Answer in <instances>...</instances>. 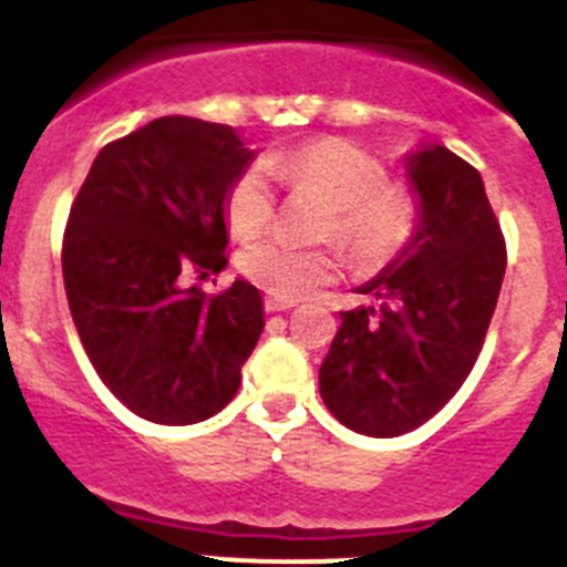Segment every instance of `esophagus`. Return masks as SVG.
I'll list each match as a JSON object with an SVG mask.
<instances>
[{
	"label": "esophagus",
	"mask_w": 567,
	"mask_h": 567,
	"mask_svg": "<svg viewBox=\"0 0 567 567\" xmlns=\"http://www.w3.org/2000/svg\"><path fill=\"white\" fill-rule=\"evenodd\" d=\"M264 307H267V312H287V309L295 307V300H284V298H275V295H269V298L264 300Z\"/></svg>",
	"instance_id": "1"
}]
</instances>
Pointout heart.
<instances>
[{
	"instance_id": "heart-1",
	"label": "heart",
	"mask_w": 567,
	"mask_h": 567,
	"mask_svg": "<svg viewBox=\"0 0 567 567\" xmlns=\"http://www.w3.org/2000/svg\"><path fill=\"white\" fill-rule=\"evenodd\" d=\"M264 173L287 187H312L334 204L329 233L346 240L363 264H380L409 244L417 227V202L389 184V169L360 144L346 138H315L269 153ZM260 169H244L229 184L224 213L235 235L249 238L272 221L275 198ZM240 269L260 289L298 300L338 275V252L298 247L284 235H267L240 249Z\"/></svg>"
}]
</instances>
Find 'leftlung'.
<instances>
[{
  "label": "left lung",
  "instance_id": "left-lung-1",
  "mask_svg": "<svg viewBox=\"0 0 567 567\" xmlns=\"http://www.w3.org/2000/svg\"><path fill=\"white\" fill-rule=\"evenodd\" d=\"M417 202L412 238L354 292L320 363V398L365 437H400L457 394L483 349L505 275V244L485 184L443 144L403 158Z\"/></svg>",
  "mask_w": 567,
  "mask_h": 567
}]
</instances>
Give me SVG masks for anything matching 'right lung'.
Instances as JSON below:
<instances>
[{
	"mask_svg": "<svg viewBox=\"0 0 567 567\" xmlns=\"http://www.w3.org/2000/svg\"><path fill=\"white\" fill-rule=\"evenodd\" d=\"M252 158L235 127L164 115L107 144L70 209V315L104 385L150 423L221 412L264 332L247 280L215 298L187 287L227 267L224 202Z\"/></svg>",
	"mask_w": 567,
	"mask_h": 567,
	"instance_id": "add662e5",
	"label": "right lung"
}]
</instances>
